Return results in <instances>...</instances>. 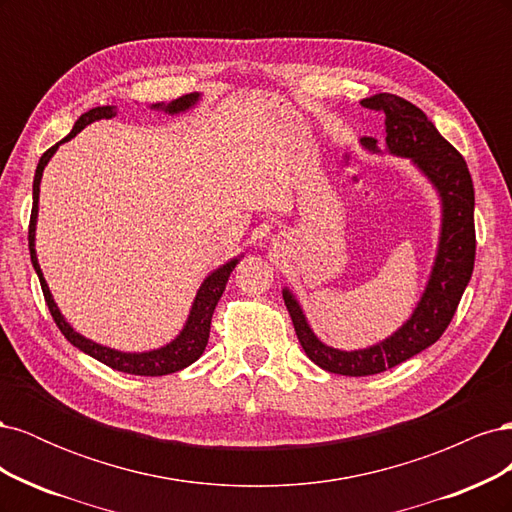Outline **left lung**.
Wrapping results in <instances>:
<instances>
[{"label": "left lung", "instance_id": "obj_1", "mask_svg": "<svg viewBox=\"0 0 512 512\" xmlns=\"http://www.w3.org/2000/svg\"><path fill=\"white\" fill-rule=\"evenodd\" d=\"M361 104L384 113L389 153L412 158L438 190L442 200V230L436 262L421 301L404 327L376 346L346 352L322 344L309 329L297 299L284 288V303L305 354L324 371L342 376L380 374L436 344L457 312L461 294L472 277L476 256L474 183L461 153L436 130L421 108L404 98L376 94ZM361 143L371 151H378L376 138H363Z\"/></svg>", "mask_w": 512, "mask_h": 512}]
</instances>
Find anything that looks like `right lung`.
Instances as JSON below:
<instances>
[{
  "label": "right lung",
  "instance_id": "add662e5",
  "mask_svg": "<svg viewBox=\"0 0 512 512\" xmlns=\"http://www.w3.org/2000/svg\"><path fill=\"white\" fill-rule=\"evenodd\" d=\"M198 98H200L198 94H190V96L177 98V100L168 102V104H153L151 108H158V111H164L168 115H177V113H183V111H188V108H192L198 102ZM115 115H117V108L115 106L91 108V111H87L85 115H81L79 119H76L72 132L66 138H61L59 143H55L51 149H46L42 153V158H40L38 168H36V177H34V207H32V218H29V235H27V239H29V254H32V265H34V269L38 273V280H40V286H42V292H44V301H46V305H49V312H51L55 324L59 327V331L66 335V339H68L72 346L83 350L89 356H94L96 361H100V363H104L108 367H113L117 371H123V374L166 376V374H175V371L192 365L198 359V356L205 352L207 342H209V329H211L213 309H215V305H218L222 292L226 288L228 277H230L232 269L237 267L239 258H232L230 262H226V265H222L220 269H215L207 277V280L203 282V286L198 288L194 305H192V312L188 316V322H185L183 331L173 339V342L166 344L164 348L149 350V352H119V350H113V348H106V346H100L96 342H91V339L83 337L81 333H76L70 327V324L66 322V318L61 316L55 301H53V294H51L49 286H46V282H44L40 265H38V256H36V243L34 241H36L40 179H42L44 166L49 164V160L53 158V153L57 151V147L61 143H68L70 138H74L85 126H89V123H94L98 119H111Z\"/></svg>",
  "mask_w": 512,
  "mask_h": 512
}]
</instances>
